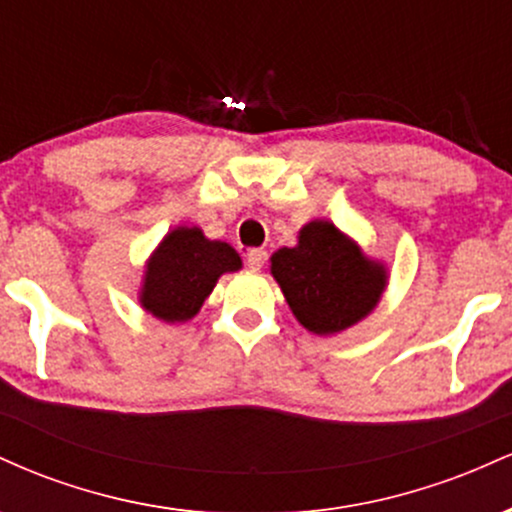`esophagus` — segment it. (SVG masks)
Wrapping results in <instances>:
<instances>
[{
    "mask_svg": "<svg viewBox=\"0 0 512 512\" xmlns=\"http://www.w3.org/2000/svg\"><path fill=\"white\" fill-rule=\"evenodd\" d=\"M264 260H267V252H264L262 248L248 250V257H245V262H248V267L252 269V272H260V269L264 267Z\"/></svg>",
    "mask_w": 512,
    "mask_h": 512,
    "instance_id": "esophagus-1",
    "label": "esophagus"
}]
</instances>
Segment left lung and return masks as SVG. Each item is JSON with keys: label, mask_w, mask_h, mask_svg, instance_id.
Listing matches in <instances>:
<instances>
[{"label": "left lung", "mask_w": 512, "mask_h": 512, "mask_svg": "<svg viewBox=\"0 0 512 512\" xmlns=\"http://www.w3.org/2000/svg\"><path fill=\"white\" fill-rule=\"evenodd\" d=\"M293 317L317 337H332L378 308L387 289V264L363 252L330 219H313L298 231L293 248L269 257Z\"/></svg>", "instance_id": "1"}]
</instances>
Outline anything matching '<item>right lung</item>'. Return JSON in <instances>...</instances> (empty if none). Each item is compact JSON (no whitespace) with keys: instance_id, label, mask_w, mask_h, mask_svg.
Instances as JSON below:
<instances>
[{"instance_id":"1","label":"right lung","mask_w":512,"mask_h":512,"mask_svg":"<svg viewBox=\"0 0 512 512\" xmlns=\"http://www.w3.org/2000/svg\"><path fill=\"white\" fill-rule=\"evenodd\" d=\"M243 269V260L223 240L204 236L199 226H175L144 264L139 305L156 320H192L223 274Z\"/></svg>"}]
</instances>
